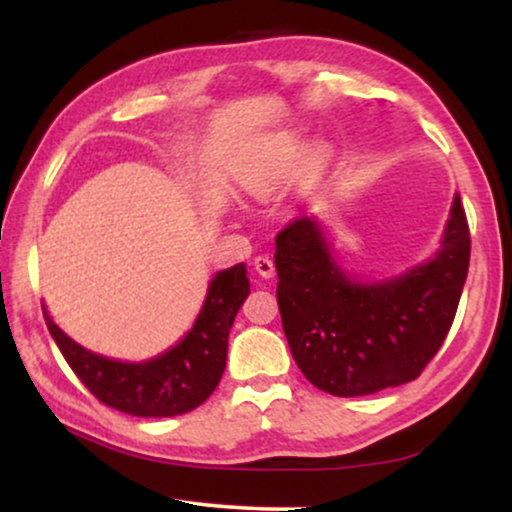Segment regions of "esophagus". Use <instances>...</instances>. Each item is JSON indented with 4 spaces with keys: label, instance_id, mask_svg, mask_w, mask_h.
<instances>
[{
    "label": "esophagus",
    "instance_id": "obj_1",
    "mask_svg": "<svg viewBox=\"0 0 512 512\" xmlns=\"http://www.w3.org/2000/svg\"><path fill=\"white\" fill-rule=\"evenodd\" d=\"M254 268H256L258 275L265 277V279H270L272 275H275V263H272L270 256H256L254 258Z\"/></svg>",
    "mask_w": 512,
    "mask_h": 512
}]
</instances>
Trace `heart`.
Masks as SVG:
<instances>
[{
	"label": "heart",
	"mask_w": 512,
	"mask_h": 512,
	"mask_svg": "<svg viewBox=\"0 0 512 512\" xmlns=\"http://www.w3.org/2000/svg\"><path fill=\"white\" fill-rule=\"evenodd\" d=\"M305 152L308 153L307 157L304 156ZM328 163H331L328 146L317 144L307 151L303 139L286 132V135H277L272 139L263 156L249 167L247 179L256 191H272V188L291 181L300 172V167H303V181L305 184H314L326 172Z\"/></svg>",
	"instance_id": "obj_1"
}]
</instances>
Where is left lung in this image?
<instances>
[{"mask_svg": "<svg viewBox=\"0 0 512 512\" xmlns=\"http://www.w3.org/2000/svg\"><path fill=\"white\" fill-rule=\"evenodd\" d=\"M277 303L298 368L333 396H368L422 373L450 331L464 291L471 235L454 193L440 247L398 275H349L317 216L275 242Z\"/></svg>", "mask_w": 512, "mask_h": 512, "instance_id": "1", "label": "left lung"}]
</instances>
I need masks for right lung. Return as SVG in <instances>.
Here are the masks:
<instances>
[{
	"label": "right lung",
	"instance_id": "1",
	"mask_svg": "<svg viewBox=\"0 0 512 512\" xmlns=\"http://www.w3.org/2000/svg\"><path fill=\"white\" fill-rule=\"evenodd\" d=\"M249 296L247 265L219 270L191 331L146 361H121L90 352L69 338L46 312V326L76 377L104 405L135 417L184 415L205 403L219 384L228 354V333Z\"/></svg>",
	"mask_w": 512,
	"mask_h": 512
}]
</instances>
